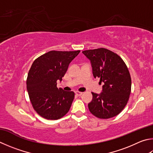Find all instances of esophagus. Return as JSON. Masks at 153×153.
<instances>
[{
	"label": "esophagus",
	"instance_id": "1",
	"mask_svg": "<svg viewBox=\"0 0 153 153\" xmlns=\"http://www.w3.org/2000/svg\"><path fill=\"white\" fill-rule=\"evenodd\" d=\"M82 92H80V91H76V94L77 96H82Z\"/></svg>",
	"mask_w": 153,
	"mask_h": 153
}]
</instances>
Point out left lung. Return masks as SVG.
<instances>
[{
  "label": "left lung",
  "instance_id": "left-lung-1",
  "mask_svg": "<svg viewBox=\"0 0 153 153\" xmlns=\"http://www.w3.org/2000/svg\"><path fill=\"white\" fill-rule=\"evenodd\" d=\"M82 53L90 61L94 77H100V82L103 84L102 92H91L89 110L98 118L114 117L126 106L131 92V77L127 66L118 55L107 49Z\"/></svg>",
  "mask_w": 153,
  "mask_h": 153
}]
</instances>
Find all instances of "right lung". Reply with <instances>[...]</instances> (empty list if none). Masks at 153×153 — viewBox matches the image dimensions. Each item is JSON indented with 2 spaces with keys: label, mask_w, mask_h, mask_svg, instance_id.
Segmentation results:
<instances>
[{
  "label": "right lung",
  "mask_w": 153,
  "mask_h": 153,
  "mask_svg": "<svg viewBox=\"0 0 153 153\" xmlns=\"http://www.w3.org/2000/svg\"><path fill=\"white\" fill-rule=\"evenodd\" d=\"M80 52L51 51L37 58L30 67L27 89L30 102L39 115L48 120H57L70 109L74 91L57 88L69 63Z\"/></svg>",
  "instance_id": "add662e5"
}]
</instances>
